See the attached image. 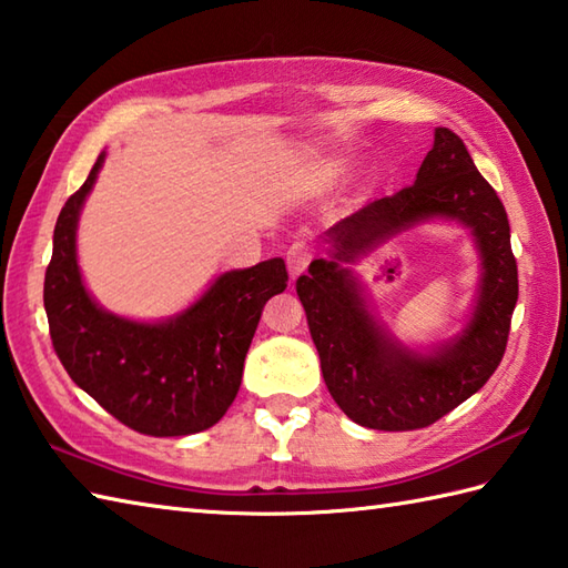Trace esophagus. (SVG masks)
<instances>
[{
    "mask_svg": "<svg viewBox=\"0 0 568 568\" xmlns=\"http://www.w3.org/2000/svg\"><path fill=\"white\" fill-rule=\"evenodd\" d=\"M285 261H287V271H291V277H297L300 273H305L307 263L313 261V251L305 241H295L291 248L285 253Z\"/></svg>",
    "mask_w": 568,
    "mask_h": 568,
    "instance_id": "obj_1",
    "label": "esophagus"
}]
</instances>
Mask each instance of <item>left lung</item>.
Wrapping results in <instances>:
<instances>
[{"mask_svg":"<svg viewBox=\"0 0 568 568\" xmlns=\"http://www.w3.org/2000/svg\"><path fill=\"white\" fill-rule=\"evenodd\" d=\"M430 220L471 233L478 285L455 336L410 348L385 327L353 265ZM325 243L327 255L310 263L295 287L325 384L354 424L374 430L426 428L480 392L507 347L517 263L505 206L455 132L436 128L414 186L354 209L325 231Z\"/></svg>","mask_w":568,"mask_h":568,"instance_id":"8db88e82","label":"left lung"}]
</instances>
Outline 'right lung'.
Wrapping results in <instances>:
<instances>
[{"mask_svg": "<svg viewBox=\"0 0 568 568\" xmlns=\"http://www.w3.org/2000/svg\"><path fill=\"white\" fill-rule=\"evenodd\" d=\"M105 158V150L98 154L53 229L43 281L53 349L71 379L120 424L144 436H192L221 420L236 398L261 310L287 287L285 261L219 273L170 317L110 313L88 291L78 265V221Z\"/></svg>", "mask_w": 568, "mask_h": 568, "instance_id": "1", "label": "right lung"}]
</instances>
